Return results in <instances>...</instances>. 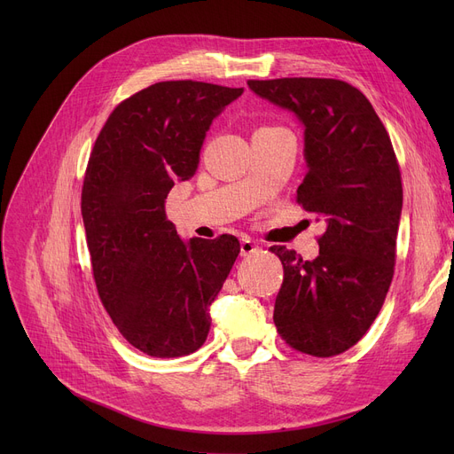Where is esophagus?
Returning a JSON list of instances; mask_svg holds the SVG:
<instances>
[{
  "label": "esophagus",
  "mask_w": 454,
  "mask_h": 454,
  "mask_svg": "<svg viewBox=\"0 0 454 454\" xmlns=\"http://www.w3.org/2000/svg\"><path fill=\"white\" fill-rule=\"evenodd\" d=\"M261 248L254 243V241H250V239H243L241 241V255L243 257H250L252 254H255V252H259Z\"/></svg>",
  "instance_id": "34e87169"
}]
</instances>
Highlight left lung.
<instances>
[{
  "instance_id": "1",
  "label": "left lung",
  "mask_w": 454,
  "mask_h": 454,
  "mask_svg": "<svg viewBox=\"0 0 454 454\" xmlns=\"http://www.w3.org/2000/svg\"><path fill=\"white\" fill-rule=\"evenodd\" d=\"M248 88L301 123L307 175L298 202L325 223L313 261L270 248L285 272L274 324L301 353L339 355L364 337L394 276L403 187L390 136L344 81L294 77Z\"/></svg>"
}]
</instances>
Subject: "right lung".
Wrapping results in <instances>:
<instances>
[{"label":"right lung","instance_id":"right-lung-1","mask_svg":"<svg viewBox=\"0 0 454 454\" xmlns=\"http://www.w3.org/2000/svg\"><path fill=\"white\" fill-rule=\"evenodd\" d=\"M243 88L156 82L110 114L82 185V221L93 278L119 333L139 351L171 359L197 351L209 333L239 241H184L165 217L175 182L199 169L213 119Z\"/></svg>","mask_w":454,"mask_h":454}]
</instances>
